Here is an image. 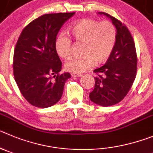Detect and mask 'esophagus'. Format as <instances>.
<instances>
[{
	"instance_id": "34e87169",
	"label": "esophagus",
	"mask_w": 153,
	"mask_h": 153,
	"mask_svg": "<svg viewBox=\"0 0 153 153\" xmlns=\"http://www.w3.org/2000/svg\"><path fill=\"white\" fill-rule=\"evenodd\" d=\"M71 75H72V77H78V78L82 76V74H78V73H72Z\"/></svg>"
}]
</instances>
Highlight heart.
Listing matches in <instances>:
<instances>
[{
    "label": "heart",
    "mask_w": 153,
    "mask_h": 153,
    "mask_svg": "<svg viewBox=\"0 0 153 153\" xmlns=\"http://www.w3.org/2000/svg\"><path fill=\"white\" fill-rule=\"evenodd\" d=\"M71 32L77 43L83 44L81 57L72 58L65 63L67 70L81 73L96 63H103L112 54L115 46L117 31L109 21L84 19L71 27ZM72 41L65 35H60L56 41L58 55L67 59L72 55Z\"/></svg>",
    "instance_id": "heart-1"
}]
</instances>
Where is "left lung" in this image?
Wrapping results in <instances>:
<instances>
[{"label":"left lung","instance_id":"left-lung-1","mask_svg":"<svg viewBox=\"0 0 153 153\" xmlns=\"http://www.w3.org/2000/svg\"><path fill=\"white\" fill-rule=\"evenodd\" d=\"M117 30V39L112 54L103 66L94 71L95 85L90 99L102 106L118 103L129 92L137 75V56L133 37L126 25L106 13Z\"/></svg>","mask_w":153,"mask_h":153}]
</instances>
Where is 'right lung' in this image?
Returning a JSON list of instances; mask_svg holds the SVG:
<instances>
[{
	"mask_svg": "<svg viewBox=\"0 0 153 153\" xmlns=\"http://www.w3.org/2000/svg\"><path fill=\"white\" fill-rule=\"evenodd\" d=\"M75 13L44 14L21 32L13 54V75L19 89L31 105L48 108L62 95L69 73L60 74L62 62L56 50L59 29Z\"/></svg>",
	"mask_w": 153,
	"mask_h": 153,
	"instance_id": "obj_1",
	"label": "right lung"
}]
</instances>
